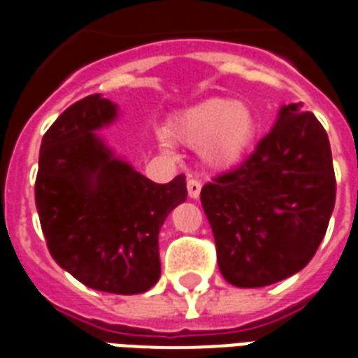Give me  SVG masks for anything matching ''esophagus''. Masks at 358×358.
<instances>
[{"instance_id":"obj_1","label":"esophagus","mask_w":358,"mask_h":358,"mask_svg":"<svg viewBox=\"0 0 358 358\" xmlns=\"http://www.w3.org/2000/svg\"><path fill=\"white\" fill-rule=\"evenodd\" d=\"M187 194H189V197H192V199H197V197H199V194H201V182L195 178L187 180Z\"/></svg>"}]
</instances>
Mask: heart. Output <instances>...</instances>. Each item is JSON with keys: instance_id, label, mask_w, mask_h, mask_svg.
<instances>
[{"instance_id": "b5f03b06", "label": "heart", "mask_w": 358, "mask_h": 358, "mask_svg": "<svg viewBox=\"0 0 358 358\" xmlns=\"http://www.w3.org/2000/svg\"><path fill=\"white\" fill-rule=\"evenodd\" d=\"M176 138L187 145H201L213 166L240 163L253 145L257 120L253 113L234 99H207L187 109L174 126Z\"/></svg>"}]
</instances>
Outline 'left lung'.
I'll use <instances>...</instances> for the list:
<instances>
[{"label":"left lung","instance_id":"1","mask_svg":"<svg viewBox=\"0 0 358 358\" xmlns=\"http://www.w3.org/2000/svg\"><path fill=\"white\" fill-rule=\"evenodd\" d=\"M336 203L328 134L303 103L284 105L255 151L201 189L218 268L236 287H263L305 268Z\"/></svg>","mask_w":358,"mask_h":358}]
</instances>
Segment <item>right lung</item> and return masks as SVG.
Listing matches in <instances>:
<instances>
[{
	"mask_svg": "<svg viewBox=\"0 0 358 358\" xmlns=\"http://www.w3.org/2000/svg\"><path fill=\"white\" fill-rule=\"evenodd\" d=\"M117 118L99 94L71 105L43 134L36 209L55 263L92 289L148 292L161 276L159 230L186 201V176L155 184L110 151L97 130Z\"/></svg>",
	"mask_w": 358,
	"mask_h": 358,
	"instance_id": "right-lung-1",
	"label": "right lung"
}]
</instances>
